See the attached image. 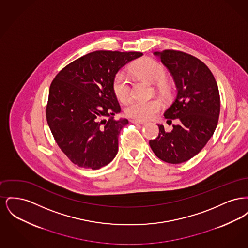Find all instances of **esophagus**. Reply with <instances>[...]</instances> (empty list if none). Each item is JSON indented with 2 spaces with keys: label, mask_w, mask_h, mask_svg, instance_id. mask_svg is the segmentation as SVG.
Here are the masks:
<instances>
[{
  "label": "esophagus",
  "mask_w": 248,
  "mask_h": 248,
  "mask_svg": "<svg viewBox=\"0 0 248 248\" xmlns=\"http://www.w3.org/2000/svg\"><path fill=\"white\" fill-rule=\"evenodd\" d=\"M131 123L136 124H145L144 121H140V120H131Z\"/></svg>",
  "instance_id": "esophagus-1"
}]
</instances>
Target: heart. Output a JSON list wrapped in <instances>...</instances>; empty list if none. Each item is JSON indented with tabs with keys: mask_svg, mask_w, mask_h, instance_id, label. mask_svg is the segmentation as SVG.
<instances>
[{
	"mask_svg": "<svg viewBox=\"0 0 248 248\" xmlns=\"http://www.w3.org/2000/svg\"><path fill=\"white\" fill-rule=\"evenodd\" d=\"M133 73L151 83H157L158 87L165 91L166 84L164 83L165 70L164 66L154 59H145L139 61L133 68ZM112 89L119 100L124 102L129 98L131 89L127 77L124 73L118 72L112 81ZM163 108V102L159 98L149 100L135 99L125 107V113L128 117L137 120H149L155 117Z\"/></svg>",
	"mask_w": 248,
	"mask_h": 248,
	"instance_id": "obj_1",
	"label": "heart"
}]
</instances>
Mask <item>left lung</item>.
Returning <instances> with one entry per match:
<instances>
[{"mask_svg": "<svg viewBox=\"0 0 248 248\" xmlns=\"http://www.w3.org/2000/svg\"><path fill=\"white\" fill-rule=\"evenodd\" d=\"M154 55L170 71L177 86L175 99L164 115L180 123L169 133L158 124L159 135L149 143L162 161L181 164L199 154L216 130L220 111L218 87L212 72L200 59L176 50Z\"/></svg>", "mask_w": 248, "mask_h": 248, "instance_id": "8db88e82", "label": "left lung"}]
</instances>
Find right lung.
<instances>
[{
  "instance_id": "1",
  "label": "right lung",
  "mask_w": 248,
  "mask_h": 248,
  "mask_svg": "<svg viewBox=\"0 0 248 248\" xmlns=\"http://www.w3.org/2000/svg\"><path fill=\"white\" fill-rule=\"evenodd\" d=\"M141 56L140 52L94 51L72 61L53 80L48 125L74 165L96 170L116 156L119 134L128 120L113 119L121 107L112 81L124 65Z\"/></svg>"
}]
</instances>
